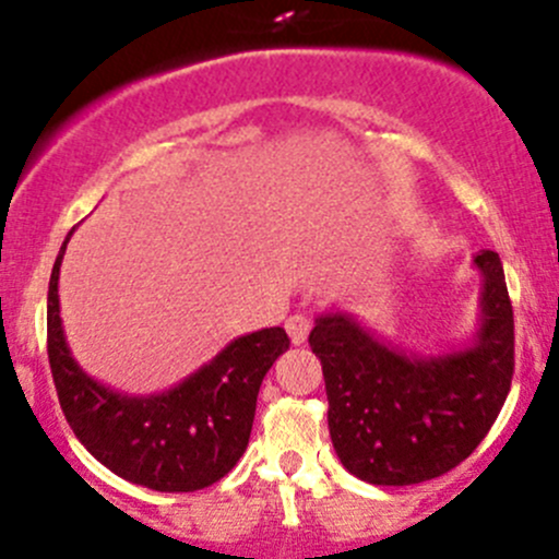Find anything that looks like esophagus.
Returning <instances> with one entry per match:
<instances>
[{
    "label": "esophagus",
    "mask_w": 559,
    "mask_h": 559,
    "mask_svg": "<svg viewBox=\"0 0 559 559\" xmlns=\"http://www.w3.org/2000/svg\"><path fill=\"white\" fill-rule=\"evenodd\" d=\"M311 326H313V321L308 319L306 313H295V316H289V319H286V332H289V337H292V343H295V346L306 343Z\"/></svg>",
    "instance_id": "34e87169"
}]
</instances>
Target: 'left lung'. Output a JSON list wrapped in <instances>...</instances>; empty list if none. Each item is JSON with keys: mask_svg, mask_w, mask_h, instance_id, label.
Listing matches in <instances>:
<instances>
[{"mask_svg": "<svg viewBox=\"0 0 559 559\" xmlns=\"http://www.w3.org/2000/svg\"><path fill=\"white\" fill-rule=\"evenodd\" d=\"M484 275L481 326L467 348L436 357L376 341L346 313L311 330L324 373L326 421L343 467L379 487L443 476L484 441L514 379V308L500 257L473 259Z\"/></svg>", "mask_w": 559, "mask_h": 559, "instance_id": "1", "label": "left lung"}]
</instances>
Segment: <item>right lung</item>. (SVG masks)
<instances>
[{
	"instance_id": "1",
	"label": "right lung",
	"mask_w": 559,
	"mask_h": 559,
	"mask_svg": "<svg viewBox=\"0 0 559 559\" xmlns=\"http://www.w3.org/2000/svg\"><path fill=\"white\" fill-rule=\"evenodd\" d=\"M67 240L48 284V362L72 432L105 467L140 487L156 492L211 487L243 456L259 386L289 348V335L284 326H270L238 337L162 394L129 397L112 392L83 373L64 341L59 267Z\"/></svg>"
}]
</instances>
